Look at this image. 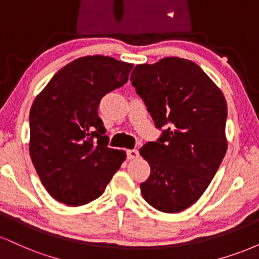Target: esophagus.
I'll return each instance as SVG.
<instances>
[{
    "mask_svg": "<svg viewBox=\"0 0 259 259\" xmlns=\"http://www.w3.org/2000/svg\"><path fill=\"white\" fill-rule=\"evenodd\" d=\"M126 154H127V159H130V160L139 158V156H140L138 150H127Z\"/></svg>",
    "mask_w": 259,
    "mask_h": 259,
    "instance_id": "obj_1",
    "label": "esophagus"
}]
</instances>
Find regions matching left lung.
<instances>
[{"label":"left lung","instance_id":"8db88e82","mask_svg":"<svg viewBox=\"0 0 259 259\" xmlns=\"http://www.w3.org/2000/svg\"><path fill=\"white\" fill-rule=\"evenodd\" d=\"M130 80L156 126L167 127L140 150L151 167L141 194L160 212H181L203 195L227 153V101L200 65L185 58L138 64Z\"/></svg>","mask_w":259,"mask_h":259}]
</instances>
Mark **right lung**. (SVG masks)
<instances>
[{"instance_id":"obj_1","label":"right lung","mask_w":259,"mask_h":259,"mask_svg":"<svg viewBox=\"0 0 259 259\" xmlns=\"http://www.w3.org/2000/svg\"><path fill=\"white\" fill-rule=\"evenodd\" d=\"M134 64L108 56H86L64 65L35 97L29 153L41 183L55 200L90 203L126 158L107 146L100 101L127 81Z\"/></svg>"}]
</instances>
